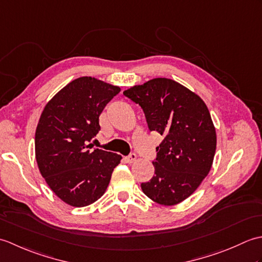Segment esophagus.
I'll list each match as a JSON object with an SVG mask.
<instances>
[{
    "label": "esophagus",
    "instance_id": "1",
    "mask_svg": "<svg viewBox=\"0 0 262 262\" xmlns=\"http://www.w3.org/2000/svg\"><path fill=\"white\" fill-rule=\"evenodd\" d=\"M136 159H137V155L135 153H130L128 157L125 158V161L127 163H133V162H135Z\"/></svg>",
    "mask_w": 262,
    "mask_h": 262
}]
</instances>
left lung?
I'll return each mask as SVG.
<instances>
[{"mask_svg": "<svg viewBox=\"0 0 262 262\" xmlns=\"http://www.w3.org/2000/svg\"><path fill=\"white\" fill-rule=\"evenodd\" d=\"M140 104L149 130L164 136L153 161L154 176L143 192L164 206L187 199L208 174L216 151V132L207 105L173 80L158 77L124 91Z\"/></svg>", "mask_w": 262, "mask_h": 262, "instance_id": "8db88e82", "label": "left lung"}]
</instances>
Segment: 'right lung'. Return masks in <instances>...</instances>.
Instances as JSON below:
<instances>
[{"instance_id":"right-lung-1","label":"right lung","mask_w":262,"mask_h":262,"mask_svg":"<svg viewBox=\"0 0 262 262\" xmlns=\"http://www.w3.org/2000/svg\"><path fill=\"white\" fill-rule=\"evenodd\" d=\"M120 88L82 76L49 100L36 129L35 151L39 171L58 198L84 207L102 196L119 154L92 149L100 130L99 116Z\"/></svg>"}]
</instances>
